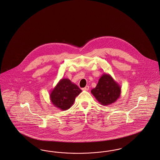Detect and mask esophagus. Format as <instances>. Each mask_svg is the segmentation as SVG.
<instances>
[{"label":"esophagus","mask_w":160,"mask_h":160,"mask_svg":"<svg viewBox=\"0 0 160 160\" xmlns=\"http://www.w3.org/2000/svg\"><path fill=\"white\" fill-rule=\"evenodd\" d=\"M88 89H89V86H86L85 88H82V90H85V91L88 90Z\"/></svg>","instance_id":"esophagus-1"}]
</instances>
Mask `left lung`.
I'll use <instances>...</instances> for the list:
<instances>
[{
	"label": "left lung",
	"mask_w": 160,
	"mask_h": 160,
	"mask_svg": "<svg viewBox=\"0 0 160 160\" xmlns=\"http://www.w3.org/2000/svg\"><path fill=\"white\" fill-rule=\"evenodd\" d=\"M91 93L101 105L108 106L119 98L121 87L109 74L104 73Z\"/></svg>",
	"instance_id": "1"
}]
</instances>
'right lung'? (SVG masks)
<instances>
[{
  "label": "right lung",
  "instance_id": "right-lung-1",
  "mask_svg": "<svg viewBox=\"0 0 160 160\" xmlns=\"http://www.w3.org/2000/svg\"><path fill=\"white\" fill-rule=\"evenodd\" d=\"M82 90L68 78H61L50 93L52 105L61 110L70 109Z\"/></svg>",
  "mask_w": 160,
  "mask_h": 160
}]
</instances>
